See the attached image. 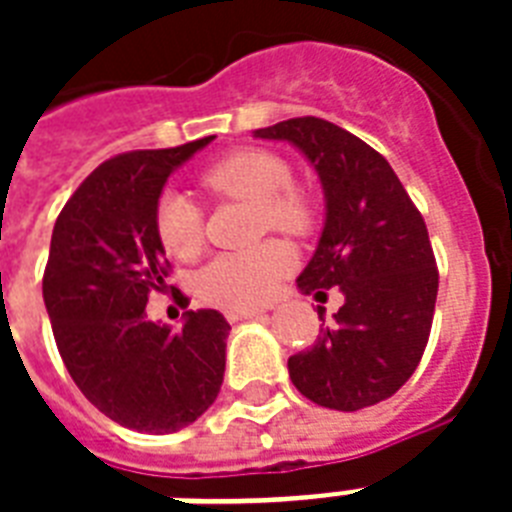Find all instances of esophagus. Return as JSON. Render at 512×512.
I'll return each instance as SVG.
<instances>
[{
    "instance_id": "34e87169",
    "label": "esophagus",
    "mask_w": 512,
    "mask_h": 512,
    "mask_svg": "<svg viewBox=\"0 0 512 512\" xmlns=\"http://www.w3.org/2000/svg\"><path fill=\"white\" fill-rule=\"evenodd\" d=\"M265 313L263 311H228L225 313V319L231 321V324H239V321H247V319H263Z\"/></svg>"
}]
</instances>
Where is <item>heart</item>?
I'll return each mask as SVG.
<instances>
[{"mask_svg": "<svg viewBox=\"0 0 512 512\" xmlns=\"http://www.w3.org/2000/svg\"><path fill=\"white\" fill-rule=\"evenodd\" d=\"M292 170L276 154L244 148L209 164L201 185L215 196L252 201L257 231L300 236L313 225V207L303 193L289 188ZM156 233L162 247L177 260H193L204 241L201 209L185 193L167 191L156 204ZM295 268V255L281 241H263L252 249L220 252L199 273V292L207 303L225 311H252L279 292Z\"/></svg>", "mask_w": 512, "mask_h": 512, "instance_id": "heart-1", "label": "heart"}]
</instances>
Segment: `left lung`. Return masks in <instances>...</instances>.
Wrapping results in <instances>:
<instances>
[{
	"mask_svg": "<svg viewBox=\"0 0 512 512\" xmlns=\"http://www.w3.org/2000/svg\"><path fill=\"white\" fill-rule=\"evenodd\" d=\"M255 138L287 140L313 164L327 212L297 287L345 297L313 348L289 358V377L313 404L337 412L380 404L417 369L436 311V257L420 209L385 156L337 124L300 116Z\"/></svg>",
	"mask_w": 512,
	"mask_h": 512,
	"instance_id": "left-lung-1",
	"label": "left lung"
}]
</instances>
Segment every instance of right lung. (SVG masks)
Here are the masks:
<instances>
[{
    "label": "right lung",
    "instance_id": "add662e5",
    "mask_svg": "<svg viewBox=\"0 0 512 512\" xmlns=\"http://www.w3.org/2000/svg\"><path fill=\"white\" fill-rule=\"evenodd\" d=\"M212 140L108 159L52 228L42 295L60 358L90 404L138 433L191 425L223 385V313L185 311L177 332L146 316L170 271L156 204L167 177Z\"/></svg>",
    "mask_w": 512,
    "mask_h": 512
}]
</instances>
